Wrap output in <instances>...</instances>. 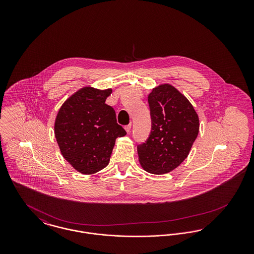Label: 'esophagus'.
I'll return each instance as SVG.
<instances>
[{"mask_svg":"<svg viewBox=\"0 0 254 254\" xmlns=\"http://www.w3.org/2000/svg\"><path fill=\"white\" fill-rule=\"evenodd\" d=\"M125 129H126V131H127V132H129V131H130V129H131V124L127 125V126L125 127Z\"/></svg>","mask_w":254,"mask_h":254,"instance_id":"1","label":"esophagus"}]
</instances>
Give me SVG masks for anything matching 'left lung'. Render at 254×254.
Wrapping results in <instances>:
<instances>
[{
	"mask_svg": "<svg viewBox=\"0 0 254 254\" xmlns=\"http://www.w3.org/2000/svg\"><path fill=\"white\" fill-rule=\"evenodd\" d=\"M151 130L137 145L139 162L147 172L165 174L188 157L199 132V118L189 100L170 85H159L147 98Z\"/></svg>",
	"mask_w": 254,
	"mask_h": 254,
	"instance_id": "1",
	"label": "left lung"
}]
</instances>
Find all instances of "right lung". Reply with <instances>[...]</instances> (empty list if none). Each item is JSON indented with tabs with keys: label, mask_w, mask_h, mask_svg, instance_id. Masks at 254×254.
<instances>
[{
	"label": "right lung",
	"mask_w": 254,
	"mask_h": 254,
	"mask_svg": "<svg viewBox=\"0 0 254 254\" xmlns=\"http://www.w3.org/2000/svg\"><path fill=\"white\" fill-rule=\"evenodd\" d=\"M112 89L84 87L62 106L55 120V137L64 158L83 174H93L109 163L115 141L127 132L106 104Z\"/></svg>",
	"instance_id": "1"
}]
</instances>
